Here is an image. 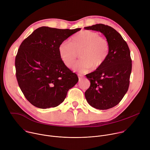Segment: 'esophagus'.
<instances>
[{
    "label": "esophagus",
    "mask_w": 150,
    "mask_h": 150,
    "mask_svg": "<svg viewBox=\"0 0 150 150\" xmlns=\"http://www.w3.org/2000/svg\"><path fill=\"white\" fill-rule=\"evenodd\" d=\"M78 78H79V81H81V79L83 78V76L82 75H80V74H78Z\"/></svg>",
    "instance_id": "34e87169"
}]
</instances>
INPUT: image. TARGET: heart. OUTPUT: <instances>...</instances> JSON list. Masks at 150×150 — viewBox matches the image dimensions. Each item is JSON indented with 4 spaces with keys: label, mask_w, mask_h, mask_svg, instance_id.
<instances>
[{
    "label": "heart",
    "mask_w": 150,
    "mask_h": 150,
    "mask_svg": "<svg viewBox=\"0 0 150 150\" xmlns=\"http://www.w3.org/2000/svg\"><path fill=\"white\" fill-rule=\"evenodd\" d=\"M79 52L81 59L74 66V70L85 73L92 68L98 69L108 57L109 42L97 32L83 30L74 35L70 42L63 41L59 46V56L68 68L72 67Z\"/></svg>",
    "instance_id": "1"
}]
</instances>
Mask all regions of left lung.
<instances>
[{"instance_id": "1", "label": "left lung", "mask_w": 150, "mask_h": 150, "mask_svg": "<svg viewBox=\"0 0 150 150\" xmlns=\"http://www.w3.org/2000/svg\"><path fill=\"white\" fill-rule=\"evenodd\" d=\"M101 32L109 44V53L103 65L87 74L90 81L85 92L87 102L93 108L107 110L118 104L128 90L132 71L129 47L122 35L112 27L98 24L84 27Z\"/></svg>"}]
</instances>
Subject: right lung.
I'll list each match as a JSON object with an SVG mask.
<instances>
[{"label":"right lung","instance_id":"obj_1","mask_svg":"<svg viewBox=\"0 0 150 150\" xmlns=\"http://www.w3.org/2000/svg\"><path fill=\"white\" fill-rule=\"evenodd\" d=\"M81 30L41 27L21 44L15 57L16 77L27 100L40 109L62 103L78 78L62 62L59 46Z\"/></svg>","mask_w":150,"mask_h":150}]
</instances>
